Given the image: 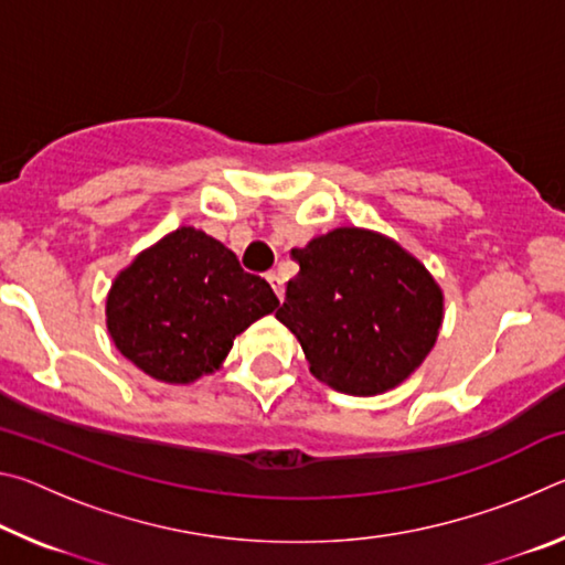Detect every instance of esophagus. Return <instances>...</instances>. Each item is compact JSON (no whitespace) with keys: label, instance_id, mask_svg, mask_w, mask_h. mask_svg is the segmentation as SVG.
<instances>
[{"label":"esophagus","instance_id":"esophagus-1","mask_svg":"<svg viewBox=\"0 0 565 565\" xmlns=\"http://www.w3.org/2000/svg\"><path fill=\"white\" fill-rule=\"evenodd\" d=\"M266 281L271 284V289H274L276 296H279V301H284V279H281V276L279 274H269V276H266Z\"/></svg>","mask_w":565,"mask_h":565}]
</instances>
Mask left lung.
<instances>
[{"mask_svg":"<svg viewBox=\"0 0 565 565\" xmlns=\"http://www.w3.org/2000/svg\"><path fill=\"white\" fill-rule=\"evenodd\" d=\"M299 274L276 319L299 339L309 371L349 396H379L436 347L444 291L394 238L339 226L294 248Z\"/></svg>","mask_w":565,"mask_h":565,"instance_id":"obj_1","label":"left lung"}]
</instances>
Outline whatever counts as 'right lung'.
Masks as SVG:
<instances>
[{
	"mask_svg": "<svg viewBox=\"0 0 565 565\" xmlns=\"http://www.w3.org/2000/svg\"><path fill=\"white\" fill-rule=\"evenodd\" d=\"M279 299L202 228L179 226L134 256L107 294L114 347L147 376L194 384L222 369L234 339Z\"/></svg>",
	"mask_w": 565,
	"mask_h": 565,
	"instance_id": "add662e5",
	"label": "right lung"
}]
</instances>
